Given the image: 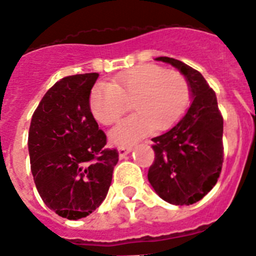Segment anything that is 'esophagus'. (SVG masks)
<instances>
[{
	"label": "esophagus",
	"mask_w": 256,
	"mask_h": 256,
	"mask_svg": "<svg viewBox=\"0 0 256 256\" xmlns=\"http://www.w3.org/2000/svg\"><path fill=\"white\" fill-rule=\"evenodd\" d=\"M133 150V146H120L118 148V154H120V158H124L127 154L130 153Z\"/></svg>",
	"instance_id": "1"
}]
</instances>
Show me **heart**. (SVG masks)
Wrapping results in <instances>:
<instances>
[{"label": "heart", "instance_id": "obj_1", "mask_svg": "<svg viewBox=\"0 0 256 256\" xmlns=\"http://www.w3.org/2000/svg\"><path fill=\"white\" fill-rule=\"evenodd\" d=\"M190 92L183 74L156 64H142L116 76L110 83H100L90 94V110L104 126L117 122L129 110L134 113L110 130L117 144H132L154 128L173 127L186 113Z\"/></svg>", "mask_w": 256, "mask_h": 256}]
</instances>
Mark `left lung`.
Segmentation results:
<instances>
[{
    "instance_id": "8db88e82",
    "label": "left lung",
    "mask_w": 256,
    "mask_h": 256,
    "mask_svg": "<svg viewBox=\"0 0 256 256\" xmlns=\"http://www.w3.org/2000/svg\"><path fill=\"white\" fill-rule=\"evenodd\" d=\"M186 77L192 103L180 120L166 133L156 136V159L148 180L163 200L190 206L216 184L222 166V117L215 92L203 76L182 60L156 57Z\"/></svg>"
}]
</instances>
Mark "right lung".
<instances>
[{"label": "right lung", "mask_w": 256, "mask_h": 256, "mask_svg": "<svg viewBox=\"0 0 256 256\" xmlns=\"http://www.w3.org/2000/svg\"><path fill=\"white\" fill-rule=\"evenodd\" d=\"M98 73L64 77L47 90L32 116L28 153L43 203L70 220L86 218L107 196L118 152L90 110Z\"/></svg>", "instance_id": "add662e5"}]
</instances>
